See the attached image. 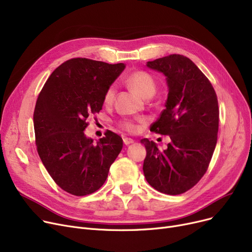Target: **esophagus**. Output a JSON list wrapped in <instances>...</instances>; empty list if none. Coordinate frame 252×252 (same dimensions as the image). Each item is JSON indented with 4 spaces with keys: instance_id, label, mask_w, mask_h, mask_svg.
I'll return each mask as SVG.
<instances>
[{
    "instance_id": "1",
    "label": "esophagus",
    "mask_w": 252,
    "mask_h": 252,
    "mask_svg": "<svg viewBox=\"0 0 252 252\" xmlns=\"http://www.w3.org/2000/svg\"><path fill=\"white\" fill-rule=\"evenodd\" d=\"M124 143H125V145H129L131 143H134V140L130 138H124Z\"/></svg>"
}]
</instances>
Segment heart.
Here are the masks:
<instances>
[{
    "instance_id": "obj_1",
    "label": "heart",
    "mask_w": 252,
    "mask_h": 252,
    "mask_svg": "<svg viewBox=\"0 0 252 252\" xmlns=\"http://www.w3.org/2000/svg\"><path fill=\"white\" fill-rule=\"evenodd\" d=\"M126 83L137 91L140 95L143 97L149 98L151 97L156 90V83L154 81L153 76L144 70H135L130 72L126 76ZM115 86L110 85L106 88L104 95H103V103L105 105H111L114 97H115ZM118 126L122 129L128 131V133H135L138 129V126L128 119H123V121L118 122Z\"/></svg>"
}]
</instances>
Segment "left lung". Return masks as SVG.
Here are the masks:
<instances>
[{"label": "left lung", "instance_id": "obj_1", "mask_svg": "<svg viewBox=\"0 0 252 252\" xmlns=\"http://www.w3.org/2000/svg\"><path fill=\"white\" fill-rule=\"evenodd\" d=\"M147 66L162 72L168 86L165 109L150 130L169 136L170 143L159 150L153 141H141L147 152L143 171L155 190L179 195L193 188L208 168L218 141V97L209 79L186 56L171 54Z\"/></svg>", "mask_w": 252, "mask_h": 252}]
</instances>
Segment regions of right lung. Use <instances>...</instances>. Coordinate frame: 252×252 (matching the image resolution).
Wrapping results in <instances>:
<instances>
[{"label": "right lung", "mask_w": 252, "mask_h": 252, "mask_svg": "<svg viewBox=\"0 0 252 252\" xmlns=\"http://www.w3.org/2000/svg\"><path fill=\"white\" fill-rule=\"evenodd\" d=\"M125 67L72 58L52 72L39 92L33 112L36 150L51 178L71 195L99 190L123 149V139L111 130L97 143L84 130L88 117L102 109L106 88Z\"/></svg>", "instance_id": "1"}]
</instances>
